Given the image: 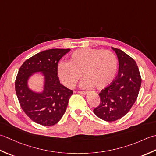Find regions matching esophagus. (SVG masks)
I'll return each instance as SVG.
<instances>
[{
  "label": "esophagus",
  "instance_id": "1",
  "mask_svg": "<svg viewBox=\"0 0 156 156\" xmlns=\"http://www.w3.org/2000/svg\"><path fill=\"white\" fill-rule=\"evenodd\" d=\"M78 93L79 94H81L82 95H86L87 94V91H79Z\"/></svg>",
  "mask_w": 156,
  "mask_h": 156
}]
</instances>
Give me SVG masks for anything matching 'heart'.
Returning a JSON list of instances; mask_svg holds the SVG:
<instances>
[{
  "label": "heart",
  "mask_w": 156,
  "mask_h": 156,
  "mask_svg": "<svg viewBox=\"0 0 156 156\" xmlns=\"http://www.w3.org/2000/svg\"><path fill=\"white\" fill-rule=\"evenodd\" d=\"M118 62L114 54L101 49L83 48L73 52L68 62H60L58 73L65 86L73 88L82 77L83 88L108 86L116 77Z\"/></svg>",
  "instance_id": "obj_1"
}]
</instances>
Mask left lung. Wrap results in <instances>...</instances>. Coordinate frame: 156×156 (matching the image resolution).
Segmentation results:
<instances>
[{
    "mask_svg": "<svg viewBox=\"0 0 156 156\" xmlns=\"http://www.w3.org/2000/svg\"><path fill=\"white\" fill-rule=\"evenodd\" d=\"M119 59V75L111 85L99 94L100 104L94 110L96 115L107 122L122 118L137 98L141 78L134 59L121 50L112 48Z\"/></svg>",
    "mask_w": 156,
    "mask_h": 156,
    "instance_id": "left-lung-1",
    "label": "left lung"
}]
</instances>
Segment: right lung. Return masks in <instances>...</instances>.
<instances>
[{
	"mask_svg": "<svg viewBox=\"0 0 156 156\" xmlns=\"http://www.w3.org/2000/svg\"><path fill=\"white\" fill-rule=\"evenodd\" d=\"M70 49H50L25 60L18 71L15 91L21 107L34 122L41 125H55L65 114L73 91L60 83L58 64ZM37 73L43 77V90L36 92L29 81Z\"/></svg>",
	"mask_w": 156,
	"mask_h": 156,
	"instance_id": "add662e5",
	"label": "right lung"
}]
</instances>
